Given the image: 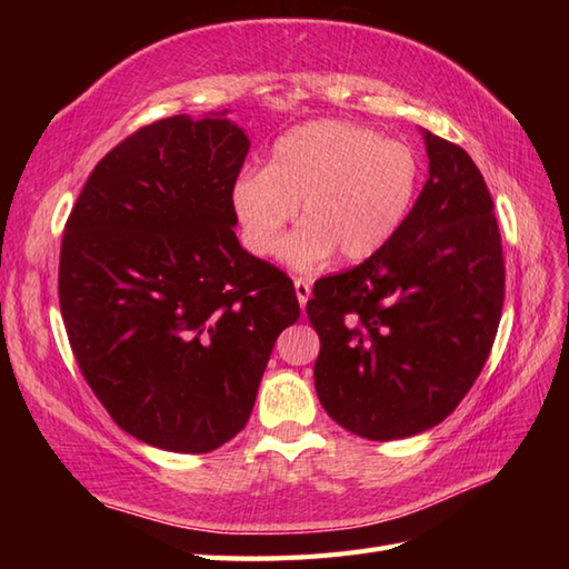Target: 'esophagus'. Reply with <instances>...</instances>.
<instances>
[{
    "mask_svg": "<svg viewBox=\"0 0 569 569\" xmlns=\"http://www.w3.org/2000/svg\"><path fill=\"white\" fill-rule=\"evenodd\" d=\"M293 286H296V296H298L300 308H306L308 298H310V281L303 276H298V278H293Z\"/></svg>",
    "mask_w": 569,
    "mask_h": 569,
    "instance_id": "obj_1",
    "label": "esophagus"
}]
</instances>
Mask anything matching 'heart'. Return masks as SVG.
<instances>
[{
  "label": "heart",
  "instance_id": "obj_1",
  "mask_svg": "<svg viewBox=\"0 0 569 569\" xmlns=\"http://www.w3.org/2000/svg\"><path fill=\"white\" fill-rule=\"evenodd\" d=\"M420 159L377 129L320 119L273 143L266 168L234 180L232 204L257 257H273L300 204V224L283 247L293 269H318L340 251L367 261L396 237L413 208Z\"/></svg>",
  "mask_w": 569,
  "mask_h": 569
}]
</instances>
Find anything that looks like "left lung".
Here are the masks:
<instances>
[{
	"label": "left lung",
	"mask_w": 569,
	"mask_h": 569,
	"mask_svg": "<svg viewBox=\"0 0 569 569\" xmlns=\"http://www.w3.org/2000/svg\"><path fill=\"white\" fill-rule=\"evenodd\" d=\"M430 173L396 237L320 278L308 320L320 337L316 391L367 440L438 426L485 369L506 266L493 200L465 149L422 129Z\"/></svg>",
	"instance_id": "8db88e82"
}]
</instances>
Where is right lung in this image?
I'll return each instance as SVG.
<instances>
[{"mask_svg":"<svg viewBox=\"0 0 569 569\" xmlns=\"http://www.w3.org/2000/svg\"><path fill=\"white\" fill-rule=\"evenodd\" d=\"M224 112L141 127L94 166L58 266L84 381L119 428L168 452L217 450L247 426L293 281L234 234L249 137Z\"/></svg>","mask_w":569,"mask_h":569,"instance_id":"1","label":"right lung"}]
</instances>
